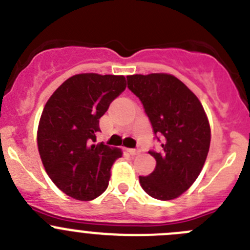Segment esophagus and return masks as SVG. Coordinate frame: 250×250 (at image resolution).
<instances>
[{"instance_id":"34e87169","label":"esophagus","mask_w":250,"mask_h":250,"mask_svg":"<svg viewBox=\"0 0 250 250\" xmlns=\"http://www.w3.org/2000/svg\"><path fill=\"white\" fill-rule=\"evenodd\" d=\"M127 152H129L130 154H132V156H135V154L139 153V151H137L136 148H127Z\"/></svg>"}]
</instances>
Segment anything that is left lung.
<instances>
[{
	"label": "left lung",
	"instance_id": "8db88e82",
	"mask_svg": "<svg viewBox=\"0 0 250 250\" xmlns=\"http://www.w3.org/2000/svg\"><path fill=\"white\" fill-rule=\"evenodd\" d=\"M127 88L141 101L161 152L149 151L156 168L139 177L142 189L158 200H173L200 174L211 141L208 116L198 97L168 73L127 76ZM159 141V139L157 137Z\"/></svg>",
	"mask_w": 250,
	"mask_h": 250
}]
</instances>
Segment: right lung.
I'll return each instance as SVG.
<instances>
[{
	"label": "right lung",
	"instance_id": "obj_1",
	"mask_svg": "<svg viewBox=\"0 0 250 250\" xmlns=\"http://www.w3.org/2000/svg\"><path fill=\"white\" fill-rule=\"evenodd\" d=\"M126 88L124 76L80 73L46 102L38 126V149L52 183L76 200L98 198L108 188L121 149L96 145L99 119Z\"/></svg>",
	"mask_w": 250,
	"mask_h": 250
}]
</instances>
